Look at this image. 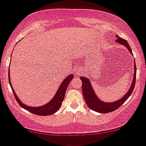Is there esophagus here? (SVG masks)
Returning a JSON list of instances; mask_svg holds the SVG:
<instances>
[{
    "instance_id": "34e87169",
    "label": "esophagus",
    "mask_w": 146,
    "mask_h": 146,
    "mask_svg": "<svg viewBox=\"0 0 146 146\" xmlns=\"http://www.w3.org/2000/svg\"><path fill=\"white\" fill-rule=\"evenodd\" d=\"M78 72H79V71H78Z\"/></svg>"
}]
</instances>
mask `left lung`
<instances>
[{"label": "left lung", "instance_id": "obj_1", "mask_svg": "<svg viewBox=\"0 0 146 146\" xmlns=\"http://www.w3.org/2000/svg\"><path fill=\"white\" fill-rule=\"evenodd\" d=\"M117 39L116 40V42L118 43H120L122 45H125L127 47V48L129 50V52H131V47L128 44L127 41L123 38H120V37L117 36ZM135 64V63H134ZM134 80L132 81V84H131V87L129 90L128 92H127L122 99L117 101H115L113 103H104L103 101L99 100L97 98V96L95 95L94 90L92 87L91 83H90L89 79H87L86 78H80V80H82V94H83V97L85 99V101L87 104V106L90 108V109L94 110L96 112H99L101 113H108L113 112L114 110H117L118 108L121 106L124 103L127 101L130 96V95L132 93L133 90H134L135 83H136V64H134Z\"/></svg>", "mask_w": 146, "mask_h": 146}]
</instances>
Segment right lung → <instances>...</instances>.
<instances>
[{
    "mask_svg": "<svg viewBox=\"0 0 146 146\" xmlns=\"http://www.w3.org/2000/svg\"><path fill=\"white\" fill-rule=\"evenodd\" d=\"M9 71H10V70H9ZM73 75H70V76H68V77L64 80V82H62L60 87H59L58 91L56 92L54 97L48 104H45V105L40 107H31L28 106H26L25 104H24L22 102H21V101L19 100V98L17 97V94H15V91H14L13 90V87H12V86L11 85V82H10V72H8L9 83H10V87H11L12 90V92H13V94L14 96H15V99L17 101L19 105L20 106L21 108L28 110L30 113H33V114L37 115L40 116L50 115L54 114V113H56V112L61 108V104H62L63 101H64V96H65V93L67 90V87H68V84L70 83V82L71 81V80L73 79Z\"/></svg>",
    "mask_w": 146,
    "mask_h": 146,
    "instance_id": "add662e5",
    "label": "right lung"
}]
</instances>
